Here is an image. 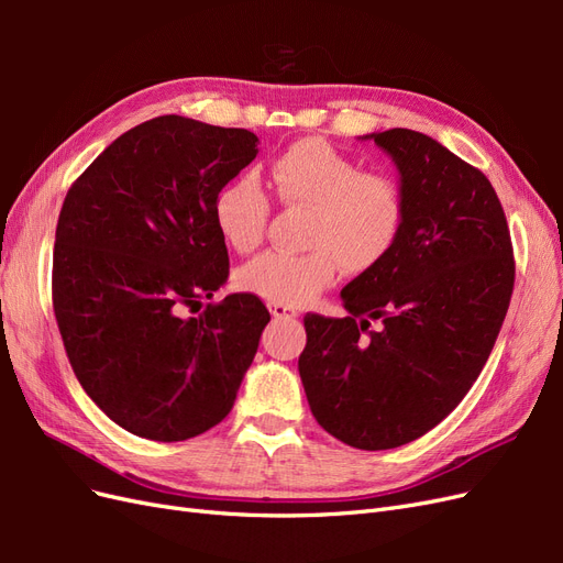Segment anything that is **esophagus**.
Instances as JSON below:
<instances>
[{"label": "esophagus", "instance_id": "34e87169", "mask_svg": "<svg viewBox=\"0 0 563 563\" xmlns=\"http://www.w3.org/2000/svg\"><path fill=\"white\" fill-rule=\"evenodd\" d=\"M267 308H269L272 317H277V319H294V317H298V310L288 308V305H277V302H269Z\"/></svg>", "mask_w": 563, "mask_h": 563}]
</instances>
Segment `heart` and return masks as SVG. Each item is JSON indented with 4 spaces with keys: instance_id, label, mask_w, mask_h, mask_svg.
<instances>
[{
    "instance_id": "1",
    "label": "heart",
    "mask_w": 563,
    "mask_h": 563,
    "mask_svg": "<svg viewBox=\"0 0 563 563\" xmlns=\"http://www.w3.org/2000/svg\"><path fill=\"white\" fill-rule=\"evenodd\" d=\"M267 190L284 207L308 209V251H267L236 272V286L267 302L300 308L335 282L338 269L366 275L395 251L406 192L397 176L364 172L354 157L323 139L296 141L267 164ZM269 199L249 176H236L213 199V223L223 242L249 253L263 242Z\"/></svg>"
}]
</instances>
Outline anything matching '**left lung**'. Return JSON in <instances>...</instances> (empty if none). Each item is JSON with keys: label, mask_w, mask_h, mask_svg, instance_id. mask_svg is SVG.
Wrapping results in <instances>:
<instances>
[{"label": "left lung", "mask_w": 563, "mask_h": 563, "mask_svg": "<svg viewBox=\"0 0 563 563\" xmlns=\"http://www.w3.org/2000/svg\"><path fill=\"white\" fill-rule=\"evenodd\" d=\"M371 139L401 174L404 230L343 288L347 317L305 314L298 371L323 430L383 451L437 428L479 378L512 298L515 249L479 168L411 129Z\"/></svg>", "instance_id": "left-lung-1"}]
</instances>
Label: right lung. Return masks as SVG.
Listing matches in <instances>:
<instances>
[{
	"instance_id": "right-lung-1",
	"label": "right lung",
	"mask_w": 563,
	"mask_h": 563,
	"mask_svg": "<svg viewBox=\"0 0 563 563\" xmlns=\"http://www.w3.org/2000/svg\"><path fill=\"white\" fill-rule=\"evenodd\" d=\"M258 135L164 114L133 126L65 195L51 300L84 391L152 441L211 430L236 399L269 312L253 294L209 302L230 275L213 199Z\"/></svg>"
}]
</instances>
